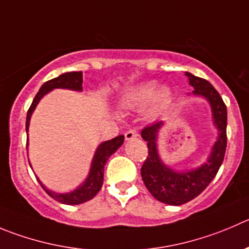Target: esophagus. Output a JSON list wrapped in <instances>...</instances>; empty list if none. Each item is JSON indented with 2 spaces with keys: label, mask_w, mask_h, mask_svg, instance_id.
Returning a JSON list of instances; mask_svg holds the SVG:
<instances>
[{
  "label": "esophagus",
  "mask_w": 249,
  "mask_h": 249,
  "mask_svg": "<svg viewBox=\"0 0 249 249\" xmlns=\"http://www.w3.org/2000/svg\"><path fill=\"white\" fill-rule=\"evenodd\" d=\"M138 136V132L134 131V129H129V131H127L126 134H124V138H126V141H132V139H136Z\"/></svg>",
  "instance_id": "1"
}]
</instances>
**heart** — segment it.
Returning a JSON list of instances; mask_svg holds the SVG:
<instances>
[{
    "instance_id": "b5f03b06",
    "label": "heart",
    "mask_w": 249,
    "mask_h": 249,
    "mask_svg": "<svg viewBox=\"0 0 249 249\" xmlns=\"http://www.w3.org/2000/svg\"><path fill=\"white\" fill-rule=\"evenodd\" d=\"M172 91L167 87L158 88L156 82H144L123 94L121 105L126 110H141L146 106V116L156 117L170 106Z\"/></svg>"
}]
</instances>
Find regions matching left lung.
<instances>
[{
	"label": "left lung",
	"mask_w": 249,
	"mask_h": 249,
	"mask_svg": "<svg viewBox=\"0 0 249 249\" xmlns=\"http://www.w3.org/2000/svg\"><path fill=\"white\" fill-rule=\"evenodd\" d=\"M194 95H200L210 104L217 139L209 158L196 170L175 171L161 161L158 153V132L162 122H155L142 131V138L148 145V158L141 169L142 178L155 199L169 205H182L198 197L213 181L224 161L226 151L227 110L221 96L208 80L186 72Z\"/></svg>",
	"instance_id": "1"
}]
</instances>
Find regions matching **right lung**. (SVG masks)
Here are the masks:
<instances>
[{"label": "right lung", "mask_w": 249, "mask_h": 249, "mask_svg": "<svg viewBox=\"0 0 249 249\" xmlns=\"http://www.w3.org/2000/svg\"><path fill=\"white\" fill-rule=\"evenodd\" d=\"M82 83V72L63 73V74L58 75L57 78H53V79L47 80L46 83H44V84L41 85V88H40V90L37 91V94L35 95L29 110H28L27 123H25L27 134L28 129H29V122L33 111L35 110L36 105L39 104L40 99H41L45 94L53 90V89H58V88H61V89H71V90L80 91L83 90ZM123 141H124V136L121 134V136L116 137V138L111 139V141H106L104 142V143H101L100 145L98 146V149H96L95 155H94L93 161H91L90 171H89L87 179H85V181L83 182V184H80L77 189L70 192V193H56V192H52L50 191V189H47L46 187L41 183V181H40L39 178H37V181H39V183L41 184V187L45 189V192L49 194L50 197H52L55 200H57V202L62 203V204L78 205L82 204V203L88 202V200L93 199L96 194H98V192L101 189V187H103L104 169H105L106 161H107L108 158L122 145Z\"/></svg>", "instance_id": "1"}]
</instances>
